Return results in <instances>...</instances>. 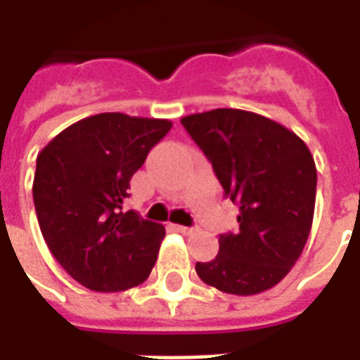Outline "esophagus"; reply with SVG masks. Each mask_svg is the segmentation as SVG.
I'll return each instance as SVG.
<instances>
[{"instance_id": "1", "label": "esophagus", "mask_w": 360, "mask_h": 360, "mask_svg": "<svg viewBox=\"0 0 360 360\" xmlns=\"http://www.w3.org/2000/svg\"><path fill=\"white\" fill-rule=\"evenodd\" d=\"M175 231H179L183 235H191L195 231V227H187V226H175Z\"/></svg>"}]
</instances>
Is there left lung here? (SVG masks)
<instances>
[{"label":"left lung","instance_id":"obj_1","mask_svg":"<svg viewBox=\"0 0 360 360\" xmlns=\"http://www.w3.org/2000/svg\"><path fill=\"white\" fill-rule=\"evenodd\" d=\"M202 148L226 196L239 206V231L219 235L210 262H196L206 285L257 295L278 285L309 239L316 165L287 127L252 111L218 108L181 119Z\"/></svg>","mask_w":360,"mask_h":360}]
</instances>
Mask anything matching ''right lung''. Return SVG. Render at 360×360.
I'll use <instances>...</instances> for the list:
<instances>
[{
	"label": "right lung",
	"mask_w": 360,
	"mask_h": 360,
	"mask_svg": "<svg viewBox=\"0 0 360 360\" xmlns=\"http://www.w3.org/2000/svg\"><path fill=\"white\" fill-rule=\"evenodd\" d=\"M169 119L98 113L53 136L36 158L34 208L44 241L81 285L117 293L146 281L165 227L123 212L129 183Z\"/></svg>",
	"instance_id": "obj_1"
}]
</instances>
